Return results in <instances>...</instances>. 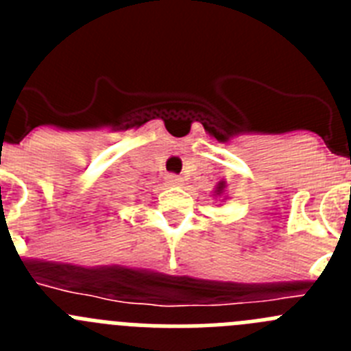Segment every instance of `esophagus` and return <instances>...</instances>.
<instances>
[{"label": "esophagus", "mask_w": 351, "mask_h": 351, "mask_svg": "<svg viewBox=\"0 0 351 351\" xmlns=\"http://www.w3.org/2000/svg\"><path fill=\"white\" fill-rule=\"evenodd\" d=\"M165 181L169 182L170 186H181L182 184V179L179 176H167Z\"/></svg>", "instance_id": "esophagus-1"}]
</instances>
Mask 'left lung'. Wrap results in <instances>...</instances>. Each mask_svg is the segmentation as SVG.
Wrapping results in <instances>:
<instances>
[{"label":"left lung","mask_w":351,"mask_h":351,"mask_svg":"<svg viewBox=\"0 0 351 351\" xmlns=\"http://www.w3.org/2000/svg\"><path fill=\"white\" fill-rule=\"evenodd\" d=\"M225 188H226V182L225 181H219L218 186H216V191H214V195H223Z\"/></svg>","instance_id":"obj_1"}]
</instances>
